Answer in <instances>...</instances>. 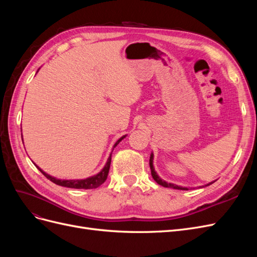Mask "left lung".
<instances>
[{"label": "left lung", "instance_id": "1", "mask_svg": "<svg viewBox=\"0 0 257 257\" xmlns=\"http://www.w3.org/2000/svg\"><path fill=\"white\" fill-rule=\"evenodd\" d=\"M153 159H154V155H153V152H151L150 154V160H149V165H150V169H151V175H152V178L154 179V181L159 183L160 185H163L164 188H173V189H176V190H184V191H188L189 188H184V186H180V185H177V184H174V183H168L166 182L165 180H163L162 178H160V176L157 174V172H155L154 169V166H153ZM214 181L210 182L208 184H206L205 186L207 185H210L212 184ZM204 186V185H203ZM199 188H201V186H199Z\"/></svg>", "mask_w": 257, "mask_h": 257}]
</instances>
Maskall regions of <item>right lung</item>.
Masks as SVG:
<instances>
[{"label":"right lung","instance_id":"right-lung-1","mask_svg":"<svg viewBox=\"0 0 257 257\" xmlns=\"http://www.w3.org/2000/svg\"><path fill=\"white\" fill-rule=\"evenodd\" d=\"M38 71H40V68H38ZM37 71V72H38ZM22 137V135H21ZM126 135L122 136L121 138H119L118 141L115 142V144L113 145V148L112 150L114 149V148L119 145V143L122 141L123 138H125ZM112 153V151H111ZM111 153L109 157H108V160L106 162L105 166L102 168V170L100 172L94 176H91V177H88L85 179H76V180H72V179H69V180H64V179H58L56 177H52L50 175H48L47 173H45L44 170L42 168L38 167L36 164H34L38 170L47 178L49 179L50 181H52L53 183H56L58 185H61V186H65V188H72V189H84V190H89V189H96L98 188V186L100 184H103L106 179H107V176H108V173H109V168H110V163H111Z\"/></svg>","mask_w":257,"mask_h":257}]
</instances>
